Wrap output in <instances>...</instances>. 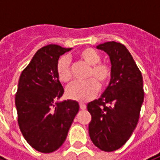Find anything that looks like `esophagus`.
Segmentation results:
<instances>
[{"instance_id":"34e87169","label":"esophagus","mask_w":160,"mask_h":160,"mask_svg":"<svg viewBox=\"0 0 160 160\" xmlns=\"http://www.w3.org/2000/svg\"><path fill=\"white\" fill-rule=\"evenodd\" d=\"M79 106H80V109L81 110H85L86 109V104L83 103H79Z\"/></svg>"}]
</instances>
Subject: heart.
<instances>
[{
	"label": "heart",
	"mask_w": 160,
	"mask_h": 160,
	"mask_svg": "<svg viewBox=\"0 0 160 160\" xmlns=\"http://www.w3.org/2000/svg\"><path fill=\"white\" fill-rule=\"evenodd\" d=\"M78 57L90 65L86 78L83 82H76L67 88L66 94L69 98L79 102H86L93 98L99 91V84L102 87L107 85L112 78L111 66L101 62L99 53L92 48H85L78 53ZM57 73L59 80L69 82L71 80L69 59L66 56L59 58L57 64Z\"/></svg>",
	"instance_id": "obj_1"
}]
</instances>
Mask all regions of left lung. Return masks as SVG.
I'll list each match as a JSON object with an SVG mask.
<instances>
[{"instance_id":"1","label":"left lung","mask_w":160,"mask_h":160,"mask_svg":"<svg viewBox=\"0 0 160 160\" xmlns=\"http://www.w3.org/2000/svg\"><path fill=\"white\" fill-rule=\"evenodd\" d=\"M110 57L112 78L98 99L90 102L89 134L97 147L104 152L119 149L137 126L144 102L143 78L126 47L107 42L97 46Z\"/></svg>"}]
</instances>
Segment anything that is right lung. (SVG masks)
Wrapping results in <instances>:
<instances>
[{"label":"right lung","instance_id":"1","mask_svg":"<svg viewBox=\"0 0 160 160\" xmlns=\"http://www.w3.org/2000/svg\"><path fill=\"white\" fill-rule=\"evenodd\" d=\"M70 49L56 44L42 47L20 76L15 94L18 124L24 138L40 152H53L63 144L79 111L77 101L56 102L64 92L57 62Z\"/></svg>","mask_w":160,"mask_h":160}]
</instances>
